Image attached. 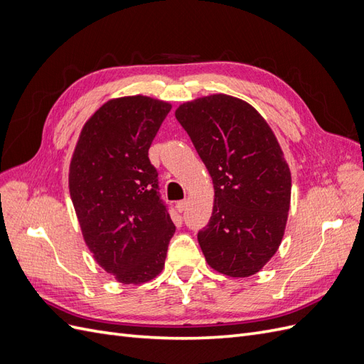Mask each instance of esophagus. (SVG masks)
<instances>
[{"mask_svg":"<svg viewBox=\"0 0 364 364\" xmlns=\"http://www.w3.org/2000/svg\"><path fill=\"white\" fill-rule=\"evenodd\" d=\"M186 206H188V200H181V202L176 203V209H178L179 213H183L185 209H186Z\"/></svg>","mask_w":364,"mask_h":364,"instance_id":"obj_1","label":"esophagus"}]
</instances>
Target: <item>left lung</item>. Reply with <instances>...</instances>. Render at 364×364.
<instances>
[{
    "mask_svg": "<svg viewBox=\"0 0 364 364\" xmlns=\"http://www.w3.org/2000/svg\"><path fill=\"white\" fill-rule=\"evenodd\" d=\"M174 115L214 183L213 215L197 234L206 262L228 277L255 274L278 250L290 209L291 174L277 136L257 109L225 94Z\"/></svg>",
    "mask_w": 364,
    "mask_h": 364,
    "instance_id": "8db88e82",
    "label": "left lung"
}]
</instances>
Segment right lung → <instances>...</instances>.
Wrapping results in <instances>:
<instances>
[{"label": "right lung", "mask_w": 364, "mask_h": 364, "mask_svg": "<svg viewBox=\"0 0 364 364\" xmlns=\"http://www.w3.org/2000/svg\"><path fill=\"white\" fill-rule=\"evenodd\" d=\"M171 105L144 95L109 100L86 121L70 165V194L85 243L123 284L164 269L174 234L149 159Z\"/></svg>", "instance_id": "right-lung-1"}]
</instances>
